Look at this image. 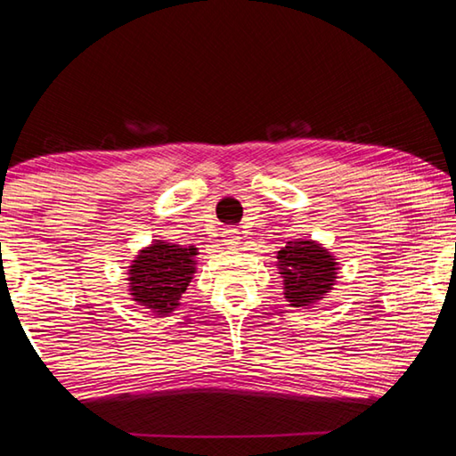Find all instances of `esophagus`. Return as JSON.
<instances>
[{"label": "esophagus", "instance_id": "1", "mask_svg": "<svg viewBox=\"0 0 456 456\" xmlns=\"http://www.w3.org/2000/svg\"><path fill=\"white\" fill-rule=\"evenodd\" d=\"M221 237H223V245L229 247V249H235V247H239V243H241V241H239L241 237H239L237 229H225L221 233Z\"/></svg>", "mask_w": 456, "mask_h": 456}]
</instances>
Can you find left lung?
<instances>
[{
    "mask_svg": "<svg viewBox=\"0 0 456 456\" xmlns=\"http://www.w3.org/2000/svg\"><path fill=\"white\" fill-rule=\"evenodd\" d=\"M277 269L283 280L285 302L307 310L334 289L339 261L322 243L296 239L277 251Z\"/></svg>",
    "mask_w": 456,
    "mask_h": 456,
    "instance_id": "obj_1",
    "label": "left lung"
}]
</instances>
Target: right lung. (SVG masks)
Listing matches in <instances>:
<instances>
[{
	"label": "right lung",
	"mask_w": 456,
	"mask_h": 456,
	"mask_svg": "<svg viewBox=\"0 0 456 456\" xmlns=\"http://www.w3.org/2000/svg\"><path fill=\"white\" fill-rule=\"evenodd\" d=\"M197 256L195 245L184 247L154 239L128 265L130 299L159 318L173 314L197 273Z\"/></svg>",
	"instance_id": "1"
}]
</instances>
